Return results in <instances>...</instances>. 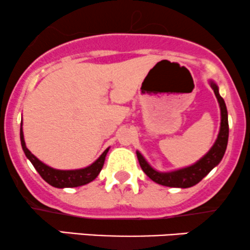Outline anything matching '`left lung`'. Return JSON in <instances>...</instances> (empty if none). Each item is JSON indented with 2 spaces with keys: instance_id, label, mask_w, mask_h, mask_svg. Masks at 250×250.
<instances>
[{
  "instance_id": "left-lung-1",
  "label": "left lung",
  "mask_w": 250,
  "mask_h": 250,
  "mask_svg": "<svg viewBox=\"0 0 250 250\" xmlns=\"http://www.w3.org/2000/svg\"><path fill=\"white\" fill-rule=\"evenodd\" d=\"M209 84L213 88L215 96H216L217 102L220 104L221 110V125L220 131L217 135V139L213 147L209 149V151L203 157H201L194 165L177 169V170L171 171H157L151 167L147 162V160L143 157L140 151H136L137 159H139L140 166L146 175L154 182L159 185L166 186V187L174 188H189L197 185L206 175L209 174L211 169L216 167L222 160L223 155L226 153L227 145H228V135H229V125H228V111L225 100L222 99L219 93V87L214 81H209Z\"/></svg>"
}]
</instances>
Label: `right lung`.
I'll list each match as a JSON object with an SVG mask.
<instances>
[{"instance_id":"right-lung-1","label":"right lung","mask_w":250,"mask_h":250,"mask_svg":"<svg viewBox=\"0 0 250 250\" xmlns=\"http://www.w3.org/2000/svg\"><path fill=\"white\" fill-rule=\"evenodd\" d=\"M20 137H21L22 149H23L27 159L33 163V166L35 167L37 173L41 175L42 179L55 188L80 187V186H84L87 185V183L91 182V181L95 180L97 175L101 171L103 165H104L105 156H107V153L109 150V148L105 149L101 156H100L95 162L91 163L90 166H88V167L82 169H74V170H61V169H54L49 167V166L44 165V163L37 159L35 155L30 153V150L27 148L24 142L22 123L21 129H20Z\"/></svg>"}]
</instances>
